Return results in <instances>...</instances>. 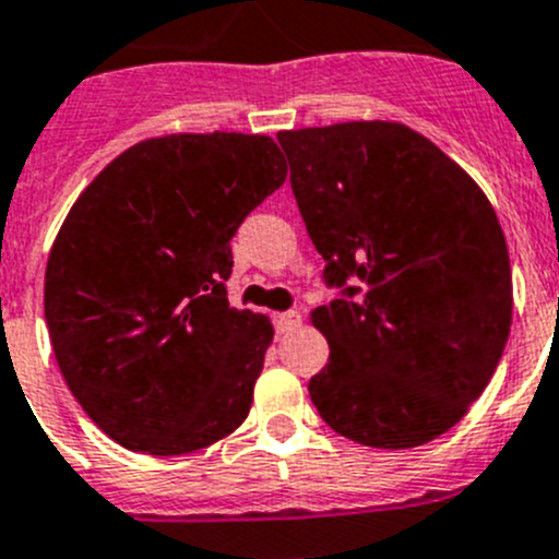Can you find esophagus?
Segmentation results:
<instances>
[{"mask_svg":"<svg viewBox=\"0 0 559 559\" xmlns=\"http://www.w3.org/2000/svg\"><path fill=\"white\" fill-rule=\"evenodd\" d=\"M300 322H302L300 313L284 311V313H278V317H275V330H278V333H292V330L300 328Z\"/></svg>","mask_w":559,"mask_h":559,"instance_id":"1","label":"esophagus"}]
</instances>
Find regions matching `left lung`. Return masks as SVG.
<instances>
[{"mask_svg":"<svg viewBox=\"0 0 559 559\" xmlns=\"http://www.w3.org/2000/svg\"><path fill=\"white\" fill-rule=\"evenodd\" d=\"M308 237L344 297L311 311L330 362L308 382L341 437L426 445L462 420L506 349L513 281L478 182L401 122L281 130ZM357 274L360 287H346Z\"/></svg>","mask_w":559,"mask_h":559,"instance_id":"1","label":"left lung"}]
</instances>
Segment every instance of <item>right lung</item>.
Wrapping results in <instances>:
<instances>
[{
	"label": "right lung",
	"instance_id": "1",
	"mask_svg": "<svg viewBox=\"0 0 559 559\" xmlns=\"http://www.w3.org/2000/svg\"><path fill=\"white\" fill-rule=\"evenodd\" d=\"M284 180L270 135L171 133L117 155L70 207L48 335L70 393L128 451H202L251 412L275 330L226 300L229 240Z\"/></svg>",
	"mask_w": 559,
	"mask_h": 559
}]
</instances>
